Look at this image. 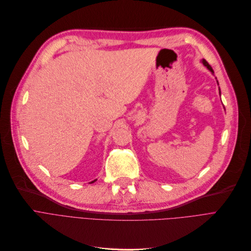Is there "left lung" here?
Here are the masks:
<instances>
[{"label": "left lung", "mask_w": 251, "mask_h": 251, "mask_svg": "<svg viewBox=\"0 0 251 251\" xmlns=\"http://www.w3.org/2000/svg\"><path fill=\"white\" fill-rule=\"evenodd\" d=\"M201 62H202V64H203L209 71H210V73L213 75V70H212V68H211V66L207 63V61L205 60V59H202V60H201ZM217 82H218V85H219V81L217 80ZM220 89V88H219ZM220 95H221V90H220Z\"/></svg>", "instance_id": "left-lung-1"}]
</instances>
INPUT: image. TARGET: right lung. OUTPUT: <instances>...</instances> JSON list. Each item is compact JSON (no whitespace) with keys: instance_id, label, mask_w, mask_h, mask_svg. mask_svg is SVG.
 <instances>
[{"instance_id":"obj_1","label":"right lung","mask_w":251,"mask_h":251,"mask_svg":"<svg viewBox=\"0 0 251 251\" xmlns=\"http://www.w3.org/2000/svg\"><path fill=\"white\" fill-rule=\"evenodd\" d=\"M96 181H97V178H96V180H94V181H92V182H91V184H92V183H95V182H96Z\"/></svg>"}]
</instances>
